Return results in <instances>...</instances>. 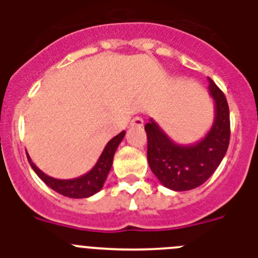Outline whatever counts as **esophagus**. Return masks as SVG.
Segmentation results:
<instances>
[{
    "mask_svg": "<svg viewBox=\"0 0 258 258\" xmlns=\"http://www.w3.org/2000/svg\"><path fill=\"white\" fill-rule=\"evenodd\" d=\"M131 126H136V127L143 126V118L140 117V116L133 117V120L131 121Z\"/></svg>",
    "mask_w": 258,
    "mask_h": 258,
    "instance_id": "obj_1",
    "label": "esophagus"
}]
</instances>
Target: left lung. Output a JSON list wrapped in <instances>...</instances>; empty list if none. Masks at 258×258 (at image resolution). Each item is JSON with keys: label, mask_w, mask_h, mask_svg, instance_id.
<instances>
[{"label": "left lung", "mask_w": 258, "mask_h": 258, "mask_svg": "<svg viewBox=\"0 0 258 258\" xmlns=\"http://www.w3.org/2000/svg\"><path fill=\"white\" fill-rule=\"evenodd\" d=\"M209 94L214 101V121L202 141L179 145L150 118L147 133V160L163 186L173 191L199 187L217 169L230 142V111L226 97L208 79Z\"/></svg>", "instance_id": "obj_1"}]
</instances>
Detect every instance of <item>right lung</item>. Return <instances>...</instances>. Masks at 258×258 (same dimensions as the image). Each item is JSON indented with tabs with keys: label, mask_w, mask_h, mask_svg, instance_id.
<instances>
[{
	"label": "right lung",
	"mask_w": 258,
	"mask_h": 258,
	"mask_svg": "<svg viewBox=\"0 0 258 258\" xmlns=\"http://www.w3.org/2000/svg\"><path fill=\"white\" fill-rule=\"evenodd\" d=\"M125 131L113 137L112 140L109 141L104 147L103 152L101 154L99 159H98L97 164L92 168V170H89L86 174L77 177V178L72 179H56L52 178L50 175L45 174L42 170H40L35 163L31 160L29 155H27L28 161L31 164L32 169L35 170L36 174L40 177L45 183L56 191L58 194L67 198H74V199H84V198H89L97 194L98 191H101L103 187L104 182L107 179L111 166H112L113 155H115L116 150H117L118 145L124 140Z\"/></svg>",
	"instance_id": "1"
}]
</instances>
